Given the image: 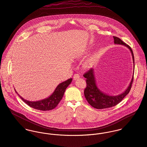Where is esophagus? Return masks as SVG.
<instances>
[{
	"mask_svg": "<svg viewBox=\"0 0 147 147\" xmlns=\"http://www.w3.org/2000/svg\"><path fill=\"white\" fill-rule=\"evenodd\" d=\"M80 78V76L78 74H75L73 76V80H77Z\"/></svg>",
	"mask_w": 147,
	"mask_h": 147,
	"instance_id": "obj_1",
	"label": "esophagus"
}]
</instances>
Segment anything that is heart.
I'll use <instances>...</instances> for the list:
<instances>
[{"label":"heart","mask_w":147,"mask_h":147,"mask_svg":"<svg viewBox=\"0 0 147 147\" xmlns=\"http://www.w3.org/2000/svg\"><path fill=\"white\" fill-rule=\"evenodd\" d=\"M92 64V61L91 59L87 60L84 64V66L85 68H89Z\"/></svg>","instance_id":"1"}]
</instances>
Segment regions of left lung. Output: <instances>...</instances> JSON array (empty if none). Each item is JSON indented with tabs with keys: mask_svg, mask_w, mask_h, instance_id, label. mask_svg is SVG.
<instances>
[{
	"mask_svg": "<svg viewBox=\"0 0 147 147\" xmlns=\"http://www.w3.org/2000/svg\"><path fill=\"white\" fill-rule=\"evenodd\" d=\"M113 37L115 44L124 45L129 49L132 56L134 66H135L134 53L131 47L124 42L120 38L115 36ZM134 74L128 87L123 92L117 95H109L101 91L98 88L96 84L94 69L91 68L84 74V77L86 78V88L84 90V95L87 101L92 107L96 109H107L116 106L129 93L134 80Z\"/></svg>",
	"mask_w": 147,
	"mask_h": 147,
	"instance_id": "8db88e82",
	"label": "left lung"
}]
</instances>
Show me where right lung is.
<instances>
[{
  "mask_svg": "<svg viewBox=\"0 0 147 147\" xmlns=\"http://www.w3.org/2000/svg\"><path fill=\"white\" fill-rule=\"evenodd\" d=\"M72 81V78H70L61 84L57 86L54 92L51 95H50L47 98L41 100L32 102L24 99L19 94L18 95L21 98V99L29 106L38 110L42 111H49L54 109L58 105L59 102L62 99L66 88L71 84ZM18 94V92L16 91Z\"/></svg>",
  "mask_w": 147,
  "mask_h": 147,
  "instance_id": "1",
  "label": "right lung"
}]
</instances>
